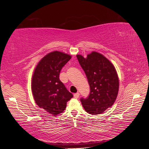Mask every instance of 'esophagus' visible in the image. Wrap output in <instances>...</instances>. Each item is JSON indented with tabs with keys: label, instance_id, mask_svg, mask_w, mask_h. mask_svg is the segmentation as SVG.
Wrapping results in <instances>:
<instances>
[{
	"label": "esophagus",
	"instance_id": "34e87169",
	"mask_svg": "<svg viewBox=\"0 0 149 149\" xmlns=\"http://www.w3.org/2000/svg\"><path fill=\"white\" fill-rule=\"evenodd\" d=\"M79 93H75L74 94V98H78L79 97Z\"/></svg>",
	"mask_w": 149,
	"mask_h": 149
}]
</instances>
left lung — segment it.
Returning a JSON list of instances; mask_svg holds the SVG:
<instances>
[{
    "label": "left lung",
    "instance_id": "1",
    "mask_svg": "<svg viewBox=\"0 0 149 149\" xmlns=\"http://www.w3.org/2000/svg\"><path fill=\"white\" fill-rule=\"evenodd\" d=\"M86 75L90 94L81 99L84 110L93 115L102 114L114 103L119 91V78L114 66L102 54L92 52L86 58L76 55Z\"/></svg>",
    "mask_w": 149,
    "mask_h": 149
}]
</instances>
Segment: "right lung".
<instances>
[{
    "label": "right lung",
    "mask_w": 149,
    "mask_h": 149,
    "mask_svg": "<svg viewBox=\"0 0 149 149\" xmlns=\"http://www.w3.org/2000/svg\"><path fill=\"white\" fill-rule=\"evenodd\" d=\"M71 58L63 52L49 53L38 62L32 76L31 91L36 104L53 116L62 113L73 96L59 78L62 68Z\"/></svg>",
    "instance_id": "1"
}]
</instances>
